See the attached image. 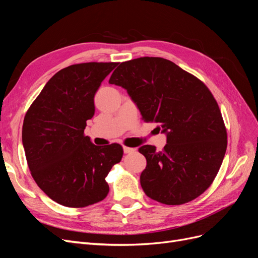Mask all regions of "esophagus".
I'll use <instances>...</instances> for the list:
<instances>
[{"mask_svg": "<svg viewBox=\"0 0 258 258\" xmlns=\"http://www.w3.org/2000/svg\"><path fill=\"white\" fill-rule=\"evenodd\" d=\"M134 152H136V148L123 146V153H124V154H130V153H134Z\"/></svg>", "mask_w": 258, "mask_h": 258, "instance_id": "34e87169", "label": "esophagus"}]
</instances>
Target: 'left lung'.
I'll use <instances>...</instances> for the list:
<instances>
[{"mask_svg": "<svg viewBox=\"0 0 258 258\" xmlns=\"http://www.w3.org/2000/svg\"><path fill=\"white\" fill-rule=\"evenodd\" d=\"M110 84L127 90L144 121L167 136L161 152L143 145L140 176L146 196L177 206L199 197L212 184L227 148V132L216 100L196 76L172 61L142 57L121 62Z\"/></svg>", "mask_w": 258, "mask_h": 258, "instance_id": "1", "label": "left lung"}]
</instances>
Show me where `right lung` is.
I'll use <instances>...</instances> for the list:
<instances>
[{
    "instance_id": "obj_1",
    "label": "right lung",
    "mask_w": 258,
    "mask_h": 258,
    "mask_svg": "<svg viewBox=\"0 0 258 258\" xmlns=\"http://www.w3.org/2000/svg\"><path fill=\"white\" fill-rule=\"evenodd\" d=\"M117 62H87L60 70L44 86L28 110L22 144L37 186L69 208L103 200L105 177L122 157L119 144L97 146L85 137L86 121L95 115L93 98Z\"/></svg>"
}]
</instances>
